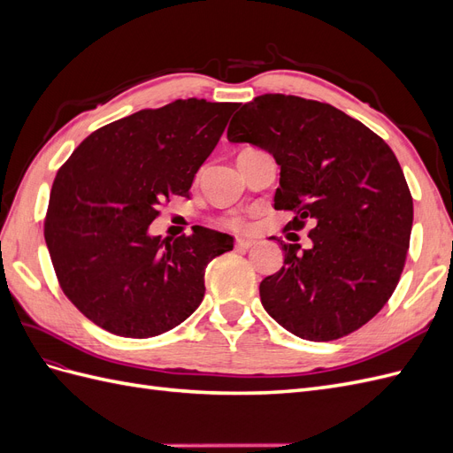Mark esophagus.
Masks as SVG:
<instances>
[{
    "label": "esophagus",
    "mask_w": 453,
    "mask_h": 453,
    "mask_svg": "<svg viewBox=\"0 0 453 453\" xmlns=\"http://www.w3.org/2000/svg\"><path fill=\"white\" fill-rule=\"evenodd\" d=\"M253 245H255L253 240H242V238H238L234 242V248L236 250H250V248H253Z\"/></svg>",
    "instance_id": "34e87169"
}]
</instances>
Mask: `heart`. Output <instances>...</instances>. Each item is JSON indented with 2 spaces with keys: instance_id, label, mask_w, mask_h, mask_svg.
<instances>
[{
  "instance_id": "heart-1",
  "label": "heart",
  "mask_w": 453,
  "mask_h": 453,
  "mask_svg": "<svg viewBox=\"0 0 453 453\" xmlns=\"http://www.w3.org/2000/svg\"><path fill=\"white\" fill-rule=\"evenodd\" d=\"M219 225H223L226 228H232V230H240V232L245 230V221L238 215H228V217L219 219Z\"/></svg>"
}]
</instances>
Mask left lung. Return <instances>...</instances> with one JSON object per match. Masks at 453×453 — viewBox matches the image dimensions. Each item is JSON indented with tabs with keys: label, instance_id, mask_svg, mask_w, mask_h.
I'll use <instances>...</instances> for the list:
<instances>
[{
	"label": "left lung",
	"instance_id": "1",
	"mask_svg": "<svg viewBox=\"0 0 453 453\" xmlns=\"http://www.w3.org/2000/svg\"><path fill=\"white\" fill-rule=\"evenodd\" d=\"M226 138L280 164L273 208L295 213L283 230L311 225V250L278 240L285 260L260 281L265 310L311 342L357 331L396 289L412 232L414 202L391 147L340 109L287 94L245 104Z\"/></svg>",
	"mask_w": 453,
	"mask_h": 453
}]
</instances>
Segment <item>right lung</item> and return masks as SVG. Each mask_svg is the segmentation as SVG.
Masks as SVG:
<instances>
[{
	"label": "right lung",
	"mask_w": 453,
	"mask_h": 453,
	"mask_svg": "<svg viewBox=\"0 0 453 453\" xmlns=\"http://www.w3.org/2000/svg\"><path fill=\"white\" fill-rule=\"evenodd\" d=\"M236 109L198 98L142 109L92 132L60 166L45 242L60 289L94 325L150 338L200 306L205 266L232 238L200 226L160 242L147 230L162 202L188 196Z\"/></svg>",
	"instance_id": "1"
}]
</instances>
